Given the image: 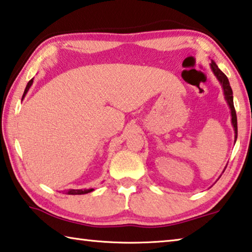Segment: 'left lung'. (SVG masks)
Here are the masks:
<instances>
[{
    "label": "left lung",
    "instance_id": "left-lung-1",
    "mask_svg": "<svg viewBox=\"0 0 252 252\" xmlns=\"http://www.w3.org/2000/svg\"><path fill=\"white\" fill-rule=\"evenodd\" d=\"M211 69H212L213 74L215 75V77L218 78V81L221 84L222 89H223V94H224V98L227 103V105L230 107L231 111V123H232L233 130H234V142L237 141L238 138V122H237V113H235L234 110V105H233V93H232V89H231L229 79H227L224 73L219 68L215 62L212 61V63H210Z\"/></svg>",
    "mask_w": 252,
    "mask_h": 252
}]
</instances>
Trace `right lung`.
<instances>
[{
    "label": "right lung",
    "instance_id": "right-lung-1",
    "mask_svg": "<svg viewBox=\"0 0 252 252\" xmlns=\"http://www.w3.org/2000/svg\"><path fill=\"white\" fill-rule=\"evenodd\" d=\"M32 83H33V78L31 79V81H30L29 83H28V85H27L26 90H25V93H23L22 99L25 98L26 94L28 93V91H29V89L31 87V85H32ZM93 190H94L93 189H68V190H66V194H68V195H82V194L91 193V191H93Z\"/></svg>",
    "mask_w": 252,
    "mask_h": 252
}]
</instances>
